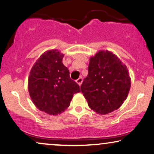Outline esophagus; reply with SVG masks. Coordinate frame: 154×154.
<instances>
[{
    "label": "esophagus",
    "instance_id": "esophagus-1",
    "mask_svg": "<svg viewBox=\"0 0 154 154\" xmlns=\"http://www.w3.org/2000/svg\"><path fill=\"white\" fill-rule=\"evenodd\" d=\"M82 81H83L82 78V77H79V79H77V80H76V82H77L79 86H80L82 85Z\"/></svg>",
    "mask_w": 154,
    "mask_h": 154
}]
</instances>
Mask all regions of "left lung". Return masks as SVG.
I'll use <instances>...</instances> for the list:
<instances>
[{
    "label": "left lung",
    "mask_w": 154,
    "mask_h": 154,
    "mask_svg": "<svg viewBox=\"0 0 154 154\" xmlns=\"http://www.w3.org/2000/svg\"><path fill=\"white\" fill-rule=\"evenodd\" d=\"M130 87L125 65L112 53L100 51L90 58L88 75L81 85V91L91 109L105 115L121 106Z\"/></svg>",
    "instance_id": "left-lung-1"
}]
</instances>
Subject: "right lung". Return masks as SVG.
Instances as JSON below:
<instances>
[{
  "instance_id": "add662e5",
  "label": "right lung",
  "mask_w": 154,
  "mask_h": 154,
  "mask_svg": "<svg viewBox=\"0 0 154 154\" xmlns=\"http://www.w3.org/2000/svg\"><path fill=\"white\" fill-rule=\"evenodd\" d=\"M63 56L57 50L46 51L36 60L29 76L28 89L33 103L53 116L67 109L74 94L80 91L63 65Z\"/></svg>"
}]
</instances>
